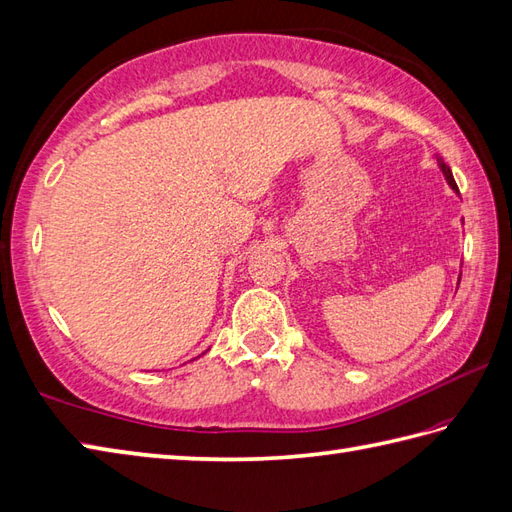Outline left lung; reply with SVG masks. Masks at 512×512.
I'll use <instances>...</instances> for the list:
<instances>
[{
    "label": "left lung",
    "instance_id": "left-lung-1",
    "mask_svg": "<svg viewBox=\"0 0 512 512\" xmlns=\"http://www.w3.org/2000/svg\"><path fill=\"white\" fill-rule=\"evenodd\" d=\"M439 167H441V171H443V176H445V180H447V184L452 186V189L458 193V186H456V180H454V176H452V169L445 165L443 162V158H439Z\"/></svg>",
    "mask_w": 512,
    "mask_h": 512
}]
</instances>
